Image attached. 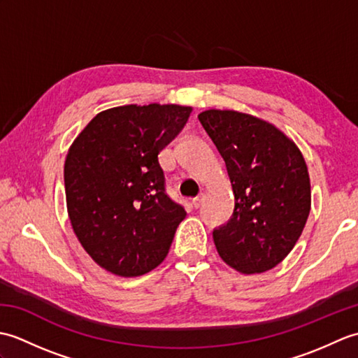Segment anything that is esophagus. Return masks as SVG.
Listing matches in <instances>:
<instances>
[{
	"mask_svg": "<svg viewBox=\"0 0 358 358\" xmlns=\"http://www.w3.org/2000/svg\"><path fill=\"white\" fill-rule=\"evenodd\" d=\"M203 201H204V195H199L196 196V199H194L192 200V206L195 208V209H199L201 204H203Z\"/></svg>",
	"mask_w": 358,
	"mask_h": 358,
	"instance_id": "esophagus-1",
	"label": "esophagus"
}]
</instances>
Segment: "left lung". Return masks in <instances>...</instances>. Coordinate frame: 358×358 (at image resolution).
<instances>
[{
    "instance_id": "8db88e82",
    "label": "left lung",
    "mask_w": 358,
    "mask_h": 358,
    "mask_svg": "<svg viewBox=\"0 0 358 358\" xmlns=\"http://www.w3.org/2000/svg\"><path fill=\"white\" fill-rule=\"evenodd\" d=\"M199 120L224 159L235 196L231 220L212 232L218 255L246 275L275 268L309 217L305 158L280 129L249 113L209 109Z\"/></svg>"
}]
</instances>
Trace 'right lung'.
<instances>
[{"label": "right lung", "instance_id": "right-lung-1", "mask_svg": "<svg viewBox=\"0 0 358 358\" xmlns=\"http://www.w3.org/2000/svg\"><path fill=\"white\" fill-rule=\"evenodd\" d=\"M191 106H118L95 115L64 163L67 214L92 260L120 277L162 263L186 210L166 194L158 154L185 127Z\"/></svg>", "mask_w": 358, "mask_h": 358}]
</instances>
